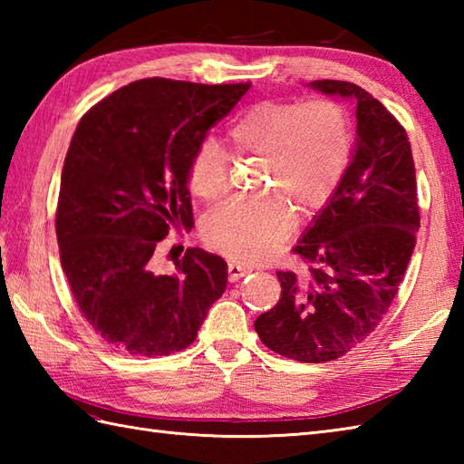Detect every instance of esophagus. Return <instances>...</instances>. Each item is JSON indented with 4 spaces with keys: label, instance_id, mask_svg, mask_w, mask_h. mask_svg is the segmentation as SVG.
Wrapping results in <instances>:
<instances>
[{
    "label": "esophagus",
    "instance_id": "1",
    "mask_svg": "<svg viewBox=\"0 0 464 464\" xmlns=\"http://www.w3.org/2000/svg\"><path fill=\"white\" fill-rule=\"evenodd\" d=\"M247 273H249L247 267H243V265L235 263V261H231L229 265H227V275H229V281H231V283L243 279Z\"/></svg>",
    "mask_w": 464,
    "mask_h": 464
}]
</instances>
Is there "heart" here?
<instances>
[{"instance_id":"b5f03b06","label":"heart","mask_w":464,"mask_h":464,"mask_svg":"<svg viewBox=\"0 0 464 464\" xmlns=\"http://www.w3.org/2000/svg\"><path fill=\"white\" fill-rule=\"evenodd\" d=\"M225 151L235 160L259 157L255 185L263 193L233 199L207 217L203 237L215 251L257 263L291 233L295 207L313 213L327 205L351 163L353 131L344 107L329 97L309 102L265 100L229 123ZM211 140L197 145L187 163V187L197 199H217L229 183V160Z\"/></svg>"}]
</instances>
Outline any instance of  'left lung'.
I'll list each match as a JSON object with an SVG mask.
<instances>
[{
	"label": "left lung",
	"mask_w": 464,
	"mask_h": 464,
	"mask_svg": "<svg viewBox=\"0 0 464 464\" xmlns=\"http://www.w3.org/2000/svg\"><path fill=\"white\" fill-rule=\"evenodd\" d=\"M313 90L357 103V147L337 191L293 253L303 273L277 271L281 299L255 321L261 343L287 359L327 362L357 347L389 313L420 227L405 127L351 82Z\"/></svg>",
	"instance_id": "8db88e82"
}]
</instances>
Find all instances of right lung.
Segmentation results:
<instances>
[{
    "label": "right lung",
    "mask_w": 464,
    "mask_h": 464,
    "mask_svg": "<svg viewBox=\"0 0 464 464\" xmlns=\"http://www.w3.org/2000/svg\"><path fill=\"white\" fill-rule=\"evenodd\" d=\"M251 83L140 80L87 111L69 145L55 211L59 259L82 317L133 357L195 341L227 285V263L199 247L157 275L151 257L175 225L191 227L187 163Z\"/></svg>",
    "instance_id": "1"
}]
</instances>
